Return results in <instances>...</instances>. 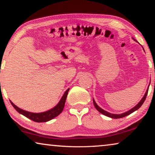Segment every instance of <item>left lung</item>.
<instances>
[{
    "label": "left lung",
    "instance_id": "8db88e82",
    "mask_svg": "<svg viewBox=\"0 0 155 155\" xmlns=\"http://www.w3.org/2000/svg\"><path fill=\"white\" fill-rule=\"evenodd\" d=\"M133 39H134V38H133ZM148 89H149V87L147 89L146 92H145V95L143 96V97L142 98V99H141V100L140 101V102H139L138 104L136 105V106H134V107H133V108H131V110H128V111H127V112H125V113H122V114H113V113H108V112L104 110V109H102L101 107H100L99 106H98V105L97 104H96V103L95 102V101H94V99H93V103H94V106H95V107H96V109L97 110H98V112H99V113L103 114V115H104L107 116V117H110V118H113V119L122 118V117H126V116H127V115H130V114H131V113H134V111L137 110H138V108H140V107H141V105H142L143 103H144L145 98H146V96H147V92H148Z\"/></svg>",
    "mask_w": 155,
    "mask_h": 155
}]
</instances>
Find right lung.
Returning a JSON list of instances; mask_svg holds the SVG:
<instances>
[{"label": "right lung", "instance_id": "1", "mask_svg": "<svg viewBox=\"0 0 155 155\" xmlns=\"http://www.w3.org/2000/svg\"><path fill=\"white\" fill-rule=\"evenodd\" d=\"M69 89H68L66 91H65L64 95H63L59 101V102L58 103L57 105H55L54 107H52V108L50 110H49L48 111L42 112V113H31V112L26 111L24 110H22L21 108H19V107H18L17 105H15L11 101H10L11 103V104L12 105V106L14 107V108L19 113L21 114V115L26 117L30 119L31 120L34 121V122H46L52 120V119L56 117H57L63 111Z\"/></svg>", "mask_w": 155, "mask_h": 155}]
</instances>
